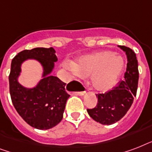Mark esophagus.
Here are the masks:
<instances>
[{
    "instance_id": "34e87169",
    "label": "esophagus",
    "mask_w": 152,
    "mask_h": 152,
    "mask_svg": "<svg viewBox=\"0 0 152 152\" xmlns=\"http://www.w3.org/2000/svg\"><path fill=\"white\" fill-rule=\"evenodd\" d=\"M86 91H83V93H81L80 95H84V94L86 93Z\"/></svg>"
}]
</instances>
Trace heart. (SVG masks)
Returning a JSON list of instances; mask_svg holds the SVG:
<instances>
[{
	"label": "heart",
	"instance_id": "heart-1",
	"mask_svg": "<svg viewBox=\"0 0 152 152\" xmlns=\"http://www.w3.org/2000/svg\"><path fill=\"white\" fill-rule=\"evenodd\" d=\"M64 66L77 77L89 76L93 89L106 92L115 86L124 70L125 62L120 55L103 50L81 56L73 63L65 62Z\"/></svg>",
	"mask_w": 152,
	"mask_h": 152
}]
</instances>
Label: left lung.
<instances>
[{"label": "left lung", "mask_w": 152, "mask_h": 152, "mask_svg": "<svg viewBox=\"0 0 152 152\" xmlns=\"http://www.w3.org/2000/svg\"><path fill=\"white\" fill-rule=\"evenodd\" d=\"M118 47L127 56V68L123 80L113 90L96 95V106L87 110L91 118L102 125H110L121 120L129 110L137 95L139 72L136 53L125 46Z\"/></svg>", "instance_id": "8db88e82"}]
</instances>
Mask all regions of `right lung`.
<instances>
[{
  "label": "right lung",
  "mask_w": 152,
  "mask_h": 152,
  "mask_svg": "<svg viewBox=\"0 0 152 152\" xmlns=\"http://www.w3.org/2000/svg\"><path fill=\"white\" fill-rule=\"evenodd\" d=\"M55 50L38 47L19 53L12 61L9 91L13 106L29 125L41 130L50 129L61 122L65 104L70 95L65 84L51 75L57 61ZM34 59L43 68L42 79L33 88H26L18 82L22 63Z\"/></svg>",
  "instance_id": "1"
}]
</instances>
